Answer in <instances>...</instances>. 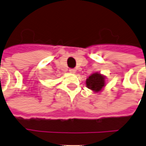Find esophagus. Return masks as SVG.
<instances>
[{"label": "esophagus", "mask_w": 146, "mask_h": 146, "mask_svg": "<svg viewBox=\"0 0 146 146\" xmlns=\"http://www.w3.org/2000/svg\"><path fill=\"white\" fill-rule=\"evenodd\" d=\"M70 72L71 73H75L76 72V69H70Z\"/></svg>", "instance_id": "1"}]
</instances>
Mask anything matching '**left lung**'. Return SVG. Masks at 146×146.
I'll use <instances>...</instances> for the list:
<instances>
[{"mask_svg":"<svg viewBox=\"0 0 146 146\" xmlns=\"http://www.w3.org/2000/svg\"><path fill=\"white\" fill-rule=\"evenodd\" d=\"M86 84L93 92H100L105 86V76L98 73H93L87 79Z\"/></svg>","mask_w":146,"mask_h":146,"instance_id":"1","label":"left lung"}]
</instances>
